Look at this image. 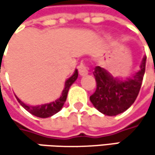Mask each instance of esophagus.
Here are the masks:
<instances>
[{"label": "esophagus", "mask_w": 155, "mask_h": 155, "mask_svg": "<svg viewBox=\"0 0 155 155\" xmlns=\"http://www.w3.org/2000/svg\"><path fill=\"white\" fill-rule=\"evenodd\" d=\"M78 70H79V74L81 76H84V75L88 74V68L86 67V65L84 64H81L78 66Z\"/></svg>", "instance_id": "34e87169"}]
</instances>
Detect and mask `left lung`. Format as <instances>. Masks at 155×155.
Returning a JSON list of instances; mask_svg holds the SVG:
<instances>
[{
  "label": "left lung",
  "instance_id": "1",
  "mask_svg": "<svg viewBox=\"0 0 155 155\" xmlns=\"http://www.w3.org/2000/svg\"><path fill=\"white\" fill-rule=\"evenodd\" d=\"M146 56H143L137 70L131 77L113 76L108 70L96 66L93 75L97 88L90 97L91 102L100 112L107 116L123 113L135 102L145 72Z\"/></svg>",
  "mask_w": 155,
  "mask_h": 155
}]
</instances>
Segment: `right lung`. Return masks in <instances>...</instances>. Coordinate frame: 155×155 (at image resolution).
I'll list each match as a JSON object with an SVG mask.
<instances>
[{
	"label": "right lung",
	"instance_id": "obj_1",
	"mask_svg": "<svg viewBox=\"0 0 155 155\" xmlns=\"http://www.w3.org/2000/svg\"><path fill=\"white\" fill-rule=\"evenodd\" d=\"M77 78L78 70L75 69L74 74H72V76H70L65 81L64 88V90L62 91V95L58 99H56L55 101H51L49 103H45V104L37 105V106H31V105L24 103L17 96H16V98H17L18 103L25 108L27 111H28L30 114H32V115H34V116H36L38 117H42V118L49 117H52L53 115L56 114L57 112H59L62 109L64 102H65V101H66L68 91H69L71 85L77 80Z\"/></svg>",
	"mask_w": 155,
	"mask_h": 155
}]
</instances>
